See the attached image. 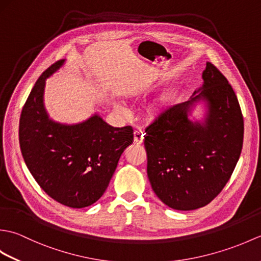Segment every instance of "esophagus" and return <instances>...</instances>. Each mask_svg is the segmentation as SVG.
<instances>
[{
	"label": "esophagus",
	"mask_w": 261,
	"mask_h": 261,
	"mask_svg": "<svg viewBox=\"0 0 261 261\" xmlns=\"http://www.w3.org/2000/svg\"><path fill=\"white\" fill-rule=\"evenodd\" d=\"M145 140V135L142 131H135V143L137 145H141Z\"/></svg>",
	"instance_id": "1"
}]
</instances>
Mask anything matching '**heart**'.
<instances>
[{
  "label": "heart",
  "mask_w": 261,
  "mask_h": 261,
  "mask_svg": "<svg viewBox=\"0 0 261 261\" xmlns=\"http://www.w3.org/2000/svg\"><path fill=\"white\" fill-rule=\"evenodd\" d=\"M167 102H168V97H163L160 99V102L152 105V107L149 109V112H150L151 115H157L159 113H162L165 110L166 105H167Z\"/></svg>",
  "instance_id": "1"
}]
</instances>
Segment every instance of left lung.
Returning a JSON list of instances; mask_svg holds the SVG:
<instances>
[{
	"label": "left lung",
	"mask_w": 261,
	"mask_h": 261,
	"mask_svg": "<svg viewBox=\"0 0 261 261\" xmlns=\"http://www.w3.org/2000/svg\"><path fill=\"white\" fill-rule=\"evenodd\" d=\"M201 92L173 105L146 127L147 174L154 194L167 206L191 211L219 195L239 160L243 116L233 88L221 71L206 63ZM204 99L203 124L188 119L194 102Z\"/></svg>",
	"instance_id": "1"
}]
</instances>
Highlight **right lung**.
Masks as SVG:
<instances>
[{
  "label": "right lung",
  "mask_w": 261,
  "mask_h": 261,
  "mask_svg": "<svg viewBox=\"0 0 261 261\" xmlns=\"http://www.w3.org/2000/svg\"><path fill=\"white\" fill-rule=\"evenodd\" d=\"M64 62L53 64L33 86L21 112L19 141L39 186L58 203L82 208L104 194L122 152L134 141V129L111 126L97 114L71 125L49 119L43 107L45 83Z\"/></svg>",
  "instance_id": "add662e5"
}]
</instances>
